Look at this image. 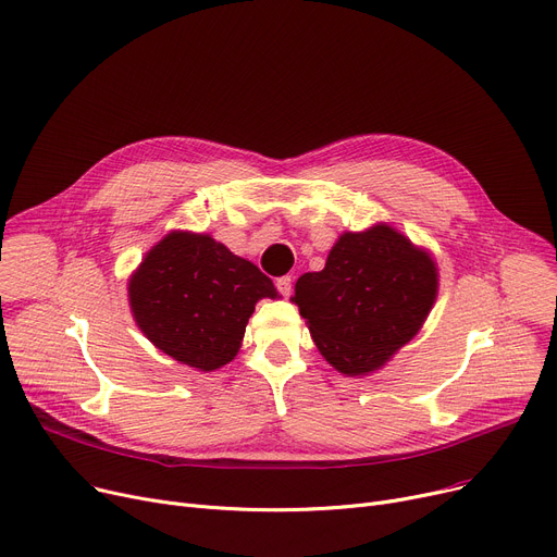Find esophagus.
<instances>
[{"mask_svg":"<svg viewBox=\"0 0 557 557\" xmlns=\"http://www.w3.org/2000/svg\"><path fill=\"white\" fill-rule=\"evenodd\" d=\"M277 290L284 295V298H288V295L293 293V277L290 275L277 277Z\"/></svg>","mask_w":557,"mask_h":557,"instance_id":"1","label":"esophagus"}]
</instances>
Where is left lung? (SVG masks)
Returning <instances> with one entry per match:
<instances>
[{
  "mask_svg": "<svg viewBox=\"0 0 557 557\" xmlns=\"http://www.w3.org/2000/svg\"><path fill=\"white\" fill-rule=\"evenodd\" d=\"M436 298L432 257L389 226L345 233L318 273L295 284L320 354L343 374L379 369L410 343Z\"/></svg>",
  "mask_w": 557,
  "mask_h": 557,
  "instance_id": "1",
  "label": "left lung"
}]
</instances>
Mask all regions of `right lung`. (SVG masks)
Masks as SVG:
<instances>
[{"label":"right lung","mask_w":557,"mask_h":557,"mask_svg":"<svg viewBox=\"0 0 557 557\" xmlns=\"http://www.w3.org/2000/svg\"><path fill=\"white\" fill-rule=\"evenodd\" d=\"M277 298L273 280L208 235L170 233L129 280L140 331L174 360L212 372L242 345L257 300Z\"/></svg>","instance_id":"add662e5"}]
</instances>
